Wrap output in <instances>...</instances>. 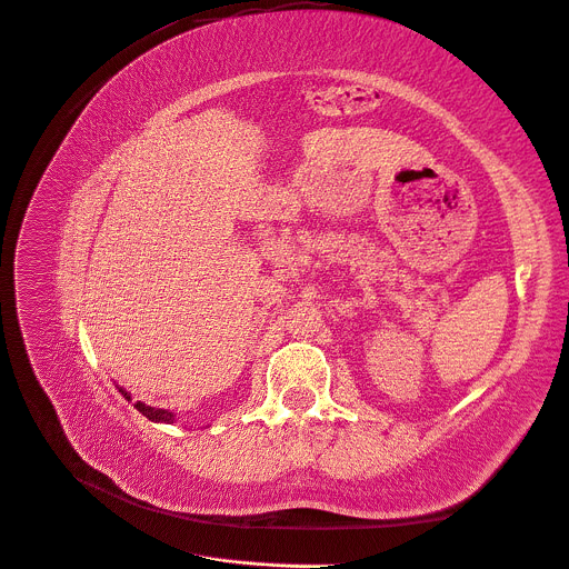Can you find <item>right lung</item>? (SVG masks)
<instances>
[{
  "label": "right lung",
  "mask_w": 569,
  "mask_h": 569,
  "mask_svg": "<svg viewBox=\"0 0 569 569\" xmlns=\"http://www.w3.org/2000/svg\"><path fill=\"white\" fill-rule=\"evenodd\" d=\"M122 395H124L127 399H131V397H129V392H124V390H122ZM133 406H136V408H138V410H140V412L147 417V420H152V422H166V425H172V422H174V415H172L170 410H163V408H152V406H144L142 401H136Z\"/></svg>",
  "instance_id": "add662e5"
}]
</instances>
